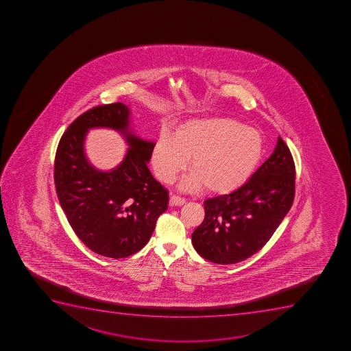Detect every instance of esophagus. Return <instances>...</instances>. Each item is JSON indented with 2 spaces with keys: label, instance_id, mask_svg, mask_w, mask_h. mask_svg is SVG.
<instances>
[{
  "label": "esophagus",
  "instance_id": "1",
  "mask_svg": "<svg viewBox=\"0 0 351 351\" xmlns=\"http://www.w3.org/2000/svg\"><path fill=\"white\" fill-rule=\"evenodd\" d=\"M185 198H182V197H180V195H171L170 197V206H182L184 205Z\"/></svg>",
  "mask_w": 351,
  "mask_h": 351
}]
</instances>
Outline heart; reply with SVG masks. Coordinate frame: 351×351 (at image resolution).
Instances as JSON below:
<instances>
[{
  "label": "heart",
  "instance_id": "obj_1",
  "mask_svg": "<svg viewBox=\"0 0 351 351\" xmlns=\"http://www.w3.org/2000/svg\"><path fill=\"white\" fill-rule=\"evenodd\" d=\"M265 142L256 129L236 119L208 117L178 125L175 135L162 132L153 146L151 162L156 178L170 184L186 168L183 190L228 195L246 184L263 159Z\"/></svg>",
  "mask_w": 351,
  "mask_h": 351
}]
</instances>
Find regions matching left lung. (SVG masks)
<instances>
[{"instance_id":"left-lung-1","label":"left lung","mask_w":351,"mask_h":351,"mask_svg":"<svg viewBox=\"0 0 351 351\" xmlns=\"http://www.w3.org/2000/svg\"><path fill=\"white\" fill-rule=\"evenodd\" d=\"M295 195V165L280 136L269 159L232 193L207 199L205 219L192 233L200 256L234 264L257 253L289 212Z\"/></svg>"}]
</instances>
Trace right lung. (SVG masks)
Wrapping results in <instances>:
<instances>
[{"label":"right lung","mask_w":351,"mask_h":351,"mask_svg":"<svg viewBox=\"0 0 351 351\" xmlns=\"http://www.w3.org/2000/svg\"><path fill=\"white\" fill-rule=\"evenodd\" d=\"M129 114L122 103L84 112L64 132L55 156L56 191L67 221L89 250L112 258L142 250L168 207V191L147 167L154 142L129 132ZM93 128L125 137L130 147L114 170L101 172L87 161L84 138Z\"/></svg>","instance_id":"1"}]
</instances>
